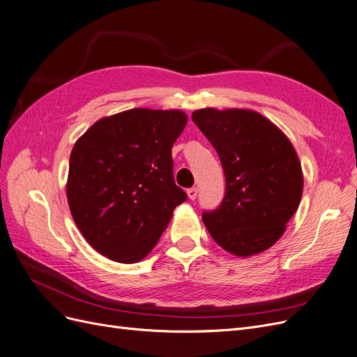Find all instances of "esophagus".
Returning a JSON list of instances; mask_svg holds the SVG:
<instances>
[{"instance_id": "34e87169", "label": "esophagus", "mask_w": 357, "mask_h": 357, "mask_svg": "<svg viewBox=\"0 0 357 357\" xmlns=\"http://www.w3.org/2000/svg\"><path fill=\"white\" fill-rule=\"evenodd\" d=\"M187 195H188L190 200H195V197H197V188L192 187V188L187 190Z\"/></svg>"}]
</instances>
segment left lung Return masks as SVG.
<instances>
[{"label": "left lung", "mask_w": 357, "mask_h": 357, "mask_svg": "<svg viewBox=\"0 0 357 357\" xmlns=\"http://www.w3.org/2000/svg\"><path fill=\"white\" fill-rule=\"evenodd\" d=\"M192 121L225 174V197L216 211L203 213L206 228L229 254H261L283 236L301 202L304 178L292 142L252 109L202 108Z\"/></svg>", "instance_id": "obj_1"}]
</instances>
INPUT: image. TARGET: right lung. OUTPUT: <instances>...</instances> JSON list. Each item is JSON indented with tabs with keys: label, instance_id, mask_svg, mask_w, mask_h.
<instances>
[{
	"label": "right lung",
	"instance_id": "1",
	"mask_svg": "<svg viewBox=\"0 0 357 357\" xmlns=\"http://www.w3.org/2000/svg\"><path fill=\"white\" fill-rule=\"evenodd\" d=\"M187 121L179 109L133 108L98 120L77 139L66 199L78 229L100 255L139 262L185 202L174 181L172 146Z\"/></svg>",
	"mask_w": 357,
	"mask_h": 357
}]
</instances>
